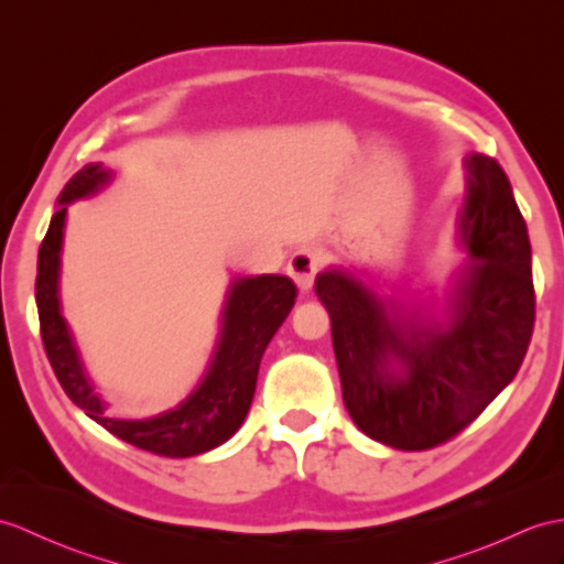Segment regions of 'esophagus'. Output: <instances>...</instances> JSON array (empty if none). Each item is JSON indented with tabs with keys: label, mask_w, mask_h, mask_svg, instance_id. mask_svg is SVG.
<instances>
[{
	"label": "esophagus",
	"mask_w": 564,
	"mask_h": 564,
	"mask_svg": "<svg viewBox=\"0 0 564 564\" xmlns=\"http://www.w3.org/2000/svg\"><path fill=\"white\" fill-rule=\"evenodd\" d=\"M322 261H324L322 250H314V247H300V250H295L291 259H288L285 271L288 276L295 281L300 291L307 293L314 283V276H317V271L322 269Z\"/></svg>",
	"instance_id": "1"
}]
</instances>
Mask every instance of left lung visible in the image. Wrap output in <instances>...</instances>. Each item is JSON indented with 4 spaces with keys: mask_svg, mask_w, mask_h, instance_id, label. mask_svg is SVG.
<instances>
[{
    "mask_svg": "<svg viewBox=\"0 0 564 564\" xmlns=\"http://www.w3.org/2000/svg\"><path fill=\"white\" fill-rule=\"evenodd\" d=\"M464 167L456 245L466 261L442 297L413 285L382 293L346 267L314 279L352 423L403 452L474 423L519 372L533 332L531 245L512 185L488 155L470 153Z\"/></svg>",
    "mask_w": 564,
    "mask_h": 564,
    "instance_id": "1",
    "label": "left lung"
}]
</instances>
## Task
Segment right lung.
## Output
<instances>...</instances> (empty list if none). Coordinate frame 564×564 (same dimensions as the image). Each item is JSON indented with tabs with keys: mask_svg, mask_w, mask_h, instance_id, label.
Returning <instances> with one entry per match:
<instances>
[{
	"mask_svg": "<svg viewBox=\"0 0 564 564\" xmlns=\"http://www.w3.org/2000/svg\"><path fill=\"white\" fill-rule=\"evenodd\" d=\"M112 180L115 170L102 163H88L78 170L57 196V212L52 214L47 235L37 252L35 305L50 365L67 397L86 411L90 421L112 432L115 437L139 449L170 456V459L212 452L238 432L250 411L261 356L285 322L288 312L293 310L297 288L279 273L232 279L223 300L212 360L189 397L182 399L175 409L143 417V421L108 415V401L96 389L62 314L59 273L69 204L96 196Z\"/></svg>",
	"mask_w": 564,
	"mask_h": 564,
	"instance_id": "obj_1",
	"label": "right lung"
}]
</instances>
